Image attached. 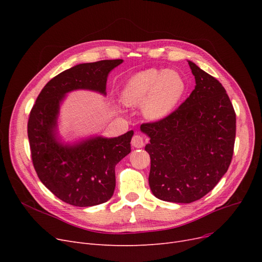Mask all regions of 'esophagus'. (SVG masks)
Wrapping results in <instances>:
<instances>
[{
  "instance_id": "1",
  "label": "esophagus",
  "mask_w": 262,
  "mask_h": 262,
  "mask_svg": "<svg viewBox=\"0 0 262 262\" xmlns=\"http://www.w3.org/2000/svg\"><path fill=\"white\" fill-rule=\"evenodd\" d=\"M132 145L136 148H141L144 145V138L139 134L135 135L132 139Z\"/></svg>"
}]
</instances>
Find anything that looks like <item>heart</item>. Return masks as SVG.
<instances>
[{
  "mask_svg": "<svg viewBox=\"0 0 262 262\" xmlns=\"http://www.w3.org/2000/svg\"><path fill=\"white\" fill-rule=\"evenodd\" d=\"M186 80L181 73L167 69H147L134 74L124 85L121 98L126 105L141 104V113L149 121L168 117L184 99Z\"/></svg>",
  "mask_w": 262,
  "mask_h": 262,
  "instance_id": "b5f03b06",
  "label": "heart"
}]
</instances>
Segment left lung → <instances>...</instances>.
<instances>
[{
  "label": "left lung",
  "instance_id": "1",
  "mask_svg": "<svg viewBox=\"0 0 262 262\" xmlns=\"http://www.w3.org/2000/svg\"><path fill=\"white\" fill-rule=\"evenodd\" d=\"M195 88L174 113L142 124L150 157L148 184L166 202L188 204L210 192L227 172L236 114L221 82L188 60Z\"/></svg>",
  "mask_w": 262,
  "mask_h": 262
}]
</instances>
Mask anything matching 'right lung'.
Here are the masks:
<instances>
[{
	"mask_svg": "<svg viewBox=\"0 0 262 262\" xmlns=\"http://www.w3.org/2000/svg\"><path fill=\"white\" fill-rule=\"evenodd\" d=\"M123 59L76 64L52 78L33 106L27 135L39 180L61 201L90 207L112 199L117 163L130 153L133 130L115 138L90 136L62 141L58 132L60 106L67 94L89 90L106 95L108 74Z\"/></svg>",
	"mask_w": 262,
	"mask_h": 262,
	"instance_id": "add662e5",
	"label": "right lung"
}]
</instances>
